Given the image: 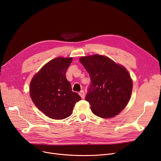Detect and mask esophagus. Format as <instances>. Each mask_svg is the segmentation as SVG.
<instances>
[{
	"mask_svg": "<svg viewBox=\"0 0 161 161\" xmlns=\"http://www.w3.org/2000/svg\"><path fill=\"white\" fill-rule=\"evenodd\" d=\"M79 95L80 96V97L84 99L85 97V91H81L80 92H79Z\"/></svg>",
	"mask_w": 161,
	"mask_h": 161,
	"instance_id": "34e87169",
	"label": "esophagus"
}]
</instances>
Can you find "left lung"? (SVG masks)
<instances>
[{
  "label": "left lung",
  "mask_w": 161,
  "mask_h": 161,
  "mask_svg": "<svg viewBox=\"0 0 161 161\" xmlns=\"http://www.w3.org/2000/svg\"><path fill=\"white\" fill-rule=\"evenodd\" d=\"M80 62L91 79L85 99L92 113L101 118H111L120 113L128 104L132 90L128 71L102 55L82 57Z\"/></svg>",
  "instance_id": "obj_1"
}]
</instances>
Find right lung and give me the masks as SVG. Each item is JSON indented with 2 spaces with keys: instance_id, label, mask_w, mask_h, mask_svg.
I'll use <instances>...</instances> for the list:
<instances>
[{
  "instance_id": "obj_1",
  "label": "right lung",
  "mask_w": 161,
  "mask_h": 161,
  "mask_svg": "<svg viewBox=\"0 0 161 161\" xmlns=\"http://www.w3.org/2000/svg\"><path fill=\"white\" fill-rule=\"evenodd\" d=\"M73 58L58 57L47 63L33 77L30 95L35 106L48 117L60 120L73 113L75 104L81 100L72 91L66 72Z\"/></svg>"
}]
</instances>
